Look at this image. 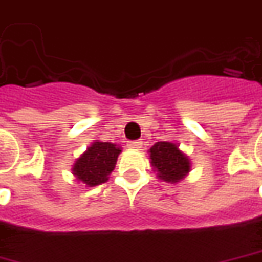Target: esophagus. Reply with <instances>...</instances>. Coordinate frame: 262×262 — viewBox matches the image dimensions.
Wrapping results in <instances>:
<instances>
[{"instance_id":"1","label":"esophagus","mask_w":262,"mask_h":262,"mask_svg":"<svg viewBox=\"0 0 262 262\" xmlns=\"http://www.w3.org/2000/svg\"><path fill=\"white\" fill-rule=\"evenodd\" d=\"M128 148L131 149H139L141 146H142V141H129L128 144H127Z\"/></svg>"}]
</instances>
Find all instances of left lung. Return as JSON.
<instances>
[{
	"instance_id": "left-lung-1",
	"label": "left lung",
	"mask_w": 262,
	"mask_h": 262,
	"mask_svg": "<svg viewBox=\"0 0 262 262\" xmlns=\"http://www.w3.org/2000/svg\"><path fill=\"white\" fill-rule=\"evenodd\" d=\"M150 163L160 180L167 183H179L191 169L188 156L179 149L173 142H156L149 149Z\"/></svg>"
}]
</instances>
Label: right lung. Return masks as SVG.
<instances>
[{
	"instance_id": "add662e5",
	"label": "right lung",
	"mask_w": 262,
	"mask_h": 262,
	"mask_svg": "<svg viewBox=\"0 0 262 262\" xmlns=\"http://www.w3.org/2000/svg\"><path fill=\"white\" fill-rule=\"evenodd\" d=\"M121 148L112 142L95 141L83 154L76 159L72 167V174L76 180L86 186L95 187L106 183L108 174L114 170Z\"/></svg>"
}]
</instances>
